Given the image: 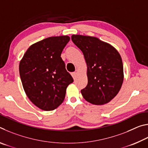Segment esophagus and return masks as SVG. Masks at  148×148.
<instances>
[{
  "mask_svg": "<svg viewBox=\"0 0 148 148\" xmlns=\"http://www.w3.org/2000/svg\"><path fill=\"white\" fill-rule=\"evenodd\" d=\"M71 75H72V77H73V78H74V79H75V78H76V75H77V72H72V73L71 74Z\"/></svg>",
  "mask_w": 148,
  "mask_h": 148,
  "instance_id": "esophagus-1",
  "label": "esophagus"
}]
</instances>
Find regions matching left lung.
<instances>
[{
    "label": "left lung",
    "mask_w": 148,
    "mask_h": 148,
    "mask_svg": "<svg viewBox=\"0 0 148 148\" xmlns=\"http://www.w3.org/2000/svg\"><path fill=\"white\" fill-rule=\"evenodd\" d=\"M72 40L84 54L88 83L81 91L84 99L95 105L108 103L123 82L121 57L112 45L97 37L72 35Z\"/></svg>",
    "instance_id": "left-lung-1"
}]
</instances>
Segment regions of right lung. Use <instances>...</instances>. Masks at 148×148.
Masks as SVG:
<instances>
[{"mask_svg":"<svg viewBox=\"0 0 148 148\" xmlns=\"http://www.w3.org/2000/svg\"><path fill=\"white\" fill-rule=\"evenodd\" d=\"M69 36H51L32 44L19 62L24 91L35 106L44 111L56 109L63 102L73 78L61 57Z\"/></svg>","mask_w":148,"mask_h":148,"instance_id":"add662e5","label":"right lung"}]
</instances>
